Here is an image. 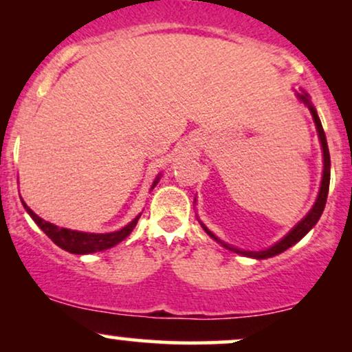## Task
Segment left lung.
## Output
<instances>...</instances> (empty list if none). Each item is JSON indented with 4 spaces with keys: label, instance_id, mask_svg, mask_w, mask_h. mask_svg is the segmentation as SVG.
Instances as JSON below:
<instances>
[{
    "label": "left lung",
    "instance_id": "8db88e82",
    "mask_svg": "<svg viewBox=\"0 0 352 352\" xmlns=\"http://www.w3.org/2000/svg\"><path fill=\"white\" fill-rule=\"evenodd\" d=\"M298 98H300L302 102H305L307 107H309L311 113H312V118H314L316 122V126H317V133H319V139H320V144H322V151H324V175H322V182H320V190H319V195H317V200L314 206H312V210L307 213V216L305 219L301 221V223H298L295 228H293L290 232L287 234V237H283L280 242H277L274 247L267 248V250H263V252H243V250H239V248H234L230 247V245H226L224 242H221V240L216 237L214 234H211L208 229L205 228L204 224H201V228L205 229V232L210 235V237H213L216 242L223 245L230 252H235L239 254H243V256H250V258H256V259H266V258H271V256H276V254L285 252L287 248H290L292 245H295L296 242H300V240L305 237V235L309 232V230L314 228L317 224V221L320 219L322 216V211L325 208V204H327V195H329V186H330V153H329V146H327V139H325V133H324V128H322V123L319 120V115H317L316 109L312 107L311 102H309V96L306 93H301L298 94Z\"/></svg>",
    "mask_w": 352,
    "mask_h": 352
}]
</instances>
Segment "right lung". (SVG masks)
Instances as JSON below:
<instances>
[{
	"mask_svg": "<svg viewBox=\"0 0 352 352\" xmlns=\"http://www.w3.org/2000/svg\"><path fill=\"white\" fill-rule=\"evenodd\" d=\"M157 182H158V177L155 179V182H153V186H155ZM22 204H23V208L27 210V213L32 216V219L40 226L43 232H45L47 237L57 245V247H60L62 250H65V252L75 253V254H88V253L102 252V250L115 247V245L120 243L123 239H126L128 235L131 234V230L134 229V226L138 224V219H139L138 216V218H134L131 223L124 226L123 229L117 230V232L86 234V232H76V230H70L64 228H57V226L47 223V221L41 219L36 213H33V211L25 205V201H22Z\"/></svg>",
	"mask_w": 352,
	"mask_h": 352,
	"instance_id": "right-lung-1",
	"label": "right lung"
}]
</instances>
